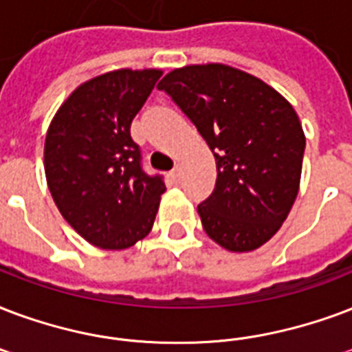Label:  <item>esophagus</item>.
<instances>
[{"label": "esophagus", "instance_id": "1", "mask_svg": "<svg viewBox=\"0 0 352 352\" xmlns=\"http://www.w3.org/2000/svg\"><path fill=\"white\" fill-rule=\"evenodd\" d=\"M179 175H181V171H179V166H175V168L171 170V179H173V181H179Z\"/></svg>", "mask_w": 352, "mask_h": 352}]
</instances>
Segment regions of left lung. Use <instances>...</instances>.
I'll return each instance as SVG.
<instances>
[{"instance_id": "obj_1", "label": "left lung", "mask_w": 352, "mask_h": 352, "mask_svg": "<svg viewBox=\"0 0 352 352\" xmlns=\"http://www.w3.org/2000/svg\"><path fill=\"white\" fill-rule=\"evenodd\" d=\"M216 157L218 179L197 206L203 229L232 253L275 236L299 194L305 133L288 99L227 64H190L158 82Z\"/></svg>"}]
</instances>
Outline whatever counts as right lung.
I'll return each instance as SVG.
<instances>
[{
	"instance_id": "obj_1",
	"label": "right lung",
	"mask_w": 352,
	"mask_h": 352,
	"mask_svg": "<svg viewBox=\"0 0 352 352\" xmlns=\"http://www.w3.org/2000/svg\"><path fill=\"white\" fill-rule=\"evenodd\" d=\"M162 69L122 68L85 80L51 120L44 144L45 181L63 218L88 243L122 251L153 229L160 177L140 166L131 122Z\"/></svg>"
}]
</instances>
